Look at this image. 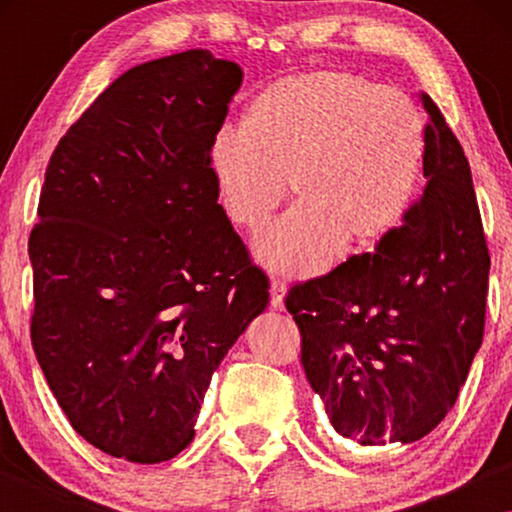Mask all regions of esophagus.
<instances>
[{
    "instance_id": "1",
    "label": "esophagus",
    "mask_w": 512,
    "mask_h": 512,
    "mask_svg": "<svg viewBox=\"0 0 512 512\" xmlns=\"http://www.w3.org/2000/svg\"><path fill=\"white\" fill-rule=\"evenodd\" d=\"M284 296H287V284L271 282V305L275 309H284Z\"/></svg>"
}]
</instances>
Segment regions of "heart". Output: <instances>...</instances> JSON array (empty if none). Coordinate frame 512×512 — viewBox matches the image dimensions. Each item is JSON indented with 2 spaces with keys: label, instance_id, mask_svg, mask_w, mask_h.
<instances>
[{
  "label": "heart",
  "instance_id": "b5f03b06",
  "mask_svg": "<svg viewBox=\"0 0 512 512\" xmlns=\"http://www.w3.org/2000/svg\"><path fill=\"white\" fill-rule=\"evenodd\" d=\"M427 126L409 94L357 74L314 69L273 81L221 133L210 171L221 210L253 232L287 196L298 205L255 239V262L275 275L314 277L339 250L361 253L402 223L418 192Z\"/></svg>",
  "mask_w": 512,
  "mask_h": 512
}]
</instances>
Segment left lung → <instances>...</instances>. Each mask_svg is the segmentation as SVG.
<instances>
[{"mask_svg":"<svg viewBox=\"0 0 512 512\" xmlns=\"http://www.w3.org/2000/svg\"><path fill=\"white\" fill-rule=\"evenodd\" d=\"M427 189L375 253L296 284L302 366L341 438L411 445L452 409L483 341L490 255L461 144L427 94Z\"/></svg>","mask_w":512,"mask_h":512,"instance_id":"obj_1","label":"left lung"}]
</instances>
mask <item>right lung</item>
<instances>
[{"label":"right lung","instance_id":"right-lung-1","mask_svg":"<svg viewBox=\"0 0 512 512\" xmlns=\"http://www.w3.org/2000/svg\"><path fill=\"white\" fill-rule=\"evenodd\" d=\"M241 81L205 49L131 67L45 173L33 350L76 433L131 463L192 443L212 372L268 305L210 171Z\"/></svg>","mask_w":512,"mask_h":512}]
</instances>
